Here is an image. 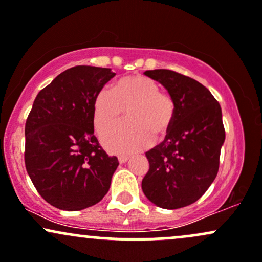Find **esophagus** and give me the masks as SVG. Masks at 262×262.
Segmentation results:
<instances>
[{
	"label": "esophagus",
	"mask_w": 262,
	"mask_h": 262,
	"mask_svg": "<svg viewBox=\"0 0 262 262\" xmlns=\"http://www.w3.org/2000/svg\"><path fill=\"white\" fill-rule=\"evenodd\" d=\"M128 158H130V157H128V156H120V157H119V162L120 163H126L128 161Z\"/></svg>",
	"instance_id": "esophagus-1"
}]
</instances>
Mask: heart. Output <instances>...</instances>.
Masks as SVG:
<instances>
[{"label":"heart","instance_id":"b5f03b06","mask_svg":"<svg viewBox=\"0 0 262 262\" xmlns=\"http://www.w3.org/2000/svg\"><path fill=\"white\" fill-rule=\"evenodd\" d=\"M126 108L127 119L110 126L101 135L104 146L114 154H131L169 131L174 119V101L160 92L152 79L130 75L120 79L113 90L104 88L94 100V123L102 131Z\"/></svg>","mask_w":262,"mask_h":262}]
</instances>
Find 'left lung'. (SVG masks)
Masks as SVG:
<instances>
[{
  "instance_id": "left-lung-1",
  "label": "left lung",
  "mask_w": 262,
  "mask_h": 262,
  "mask_svg": "<svg viewBox=\"0 0 262 262\" xmlns=\"http://www.w3.org/2000/svg\"><path fill=\"white\" fill-rule=\"evenodd\" d=\"M174 101V119L160 145L146 152L149 169L142 190L163 209H178L198 201L218 174L225 141L222 107L204 85L168 69L147 70Z\"/></svg>"
}]
</instances>
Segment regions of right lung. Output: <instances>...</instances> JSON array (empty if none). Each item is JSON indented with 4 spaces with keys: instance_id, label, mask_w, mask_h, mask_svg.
I'll return each mask as SVG.
<instances>
[{
    "instance_id": "right-lung-1",
    "label": "right lung",
    "mask_w": 262,
    "mask_h": 262,
    "mask_svg": "<svg viewBox=\"0 0 262 262\" xmlns=\"http://www.w3.org/2000/svg\"><path fill=\"white\" fill-rule=\"evenodd\" d=\"M116 74L108 68L78 66L38 93L26 121V169L53 207L89 208L108 192L119 161L94 135V100Z\"/></svg>"
}]
</instances>
